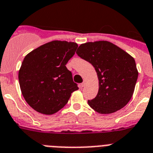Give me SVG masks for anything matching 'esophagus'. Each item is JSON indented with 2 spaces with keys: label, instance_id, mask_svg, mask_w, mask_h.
Masks as SVG:
<instances>
[{
  "label": "esophagus",
  "instance_id": "34e87169",
  "mask_svg": "<svg viewBox=\"0 0 153 153\" xmlns=\"http://www.w3.org/2000/svg\"><path fill=\"white\" fill-rule=\"evenodd\" d=\"M85 84H86V81L84 80V81H83V82L81 84V86H82V87H84V86L85 85Z\"/></svg>",
  "mask_w": 153,
  "mask_h": 153
}]
</instances>
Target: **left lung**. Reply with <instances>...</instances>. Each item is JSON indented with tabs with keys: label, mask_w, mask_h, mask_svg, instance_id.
<instances>
[{
	"label": "left lung",
	"mask_w": 153,
	"mask_h": 153,
	"mask_svg": "<svg viewBox=\"0 0 153 153\" xmlns=\"http://www.w3.org/2000/svg\"><path fill=\"white\" fill-rule=\"evenodd\" d=\"M76 53L94 66L99 80L97 95L88 104L100 114H111L131 99L137 82L134 59L120 47L107 41L86 42Z\"/></svg>",
	"instance_id": "1"
}]
</instances>
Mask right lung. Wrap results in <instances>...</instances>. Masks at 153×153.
Masks as SVG:
<instances>
[{"label":"right lung","mask_w":153,"mask_h":153,"mask_svg":"<svg viewBox=\"0 0 153 153\" xmlns=\"http://www.w3.org/2000/svg\"><path fill=\"white\" fill-rule=\"evenodd\" d=\"M78 48L74 42L53 41L35 48L23 59L19 82L25 100L32 108L53 115L64 108L79 89L66 68Z\"/></svg>","instance_id":"add662e5"}]
</instances>
